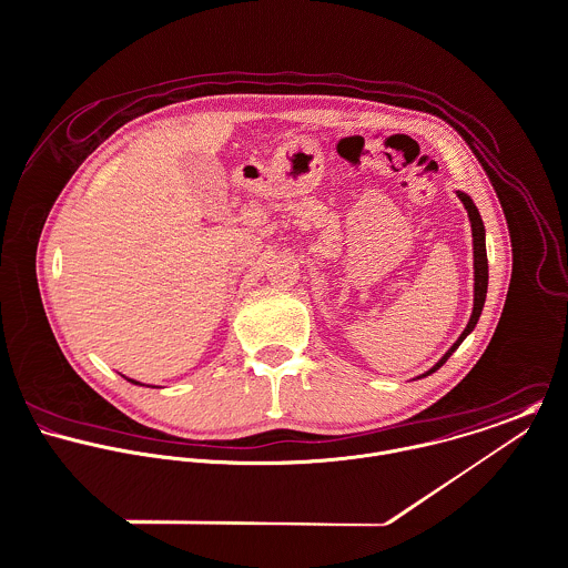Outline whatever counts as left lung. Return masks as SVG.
<instances>
[{
  "instance_id": "left-lung-1",
  "label": "left lung",
  "mask_w": 568,
  "mask_h": 568,
  "mask_svg": "<svg viewBox=\"0 0 568 568\" xmlns=\"http://www.w3.org/2000/svg\"><path fill=\"white\" fill-rule=\"evenodd\" d=\"M456 195H458V200L463 202V206H465V211H467V217H469V224H471V250H474V307H471V316H469V321H467V327L463 329V334L458 336V341L454 342L453 346L446 351V355H444L430 371H426V373L419 375V377H426V375L435 373L437 368H442V366L446 364V359L458 348V344L474 332V327H476V323H478V318H480L483 305H485V296H487V278H489L487 272H489V270H487V250H485V226H483L480 213H478V209L474 206L471 197H469L467 193H460V191H456ZM419 377H417V379H419Z\"/></svg>"
}]
</instances>
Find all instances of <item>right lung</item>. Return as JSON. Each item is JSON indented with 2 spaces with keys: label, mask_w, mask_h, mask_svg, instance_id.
<instances>
[{
  "label": "right lung",
  "mask_w": 568,
  "mask_h": 568,
  "mask_svg": "<svg viewBox=\"0 0 568 568\" xmlns=\"http://www.w3.org/2000/svg\"><path fill=\"white\" fill-rule=\"evenodd\" d=\"M126 382H131V384H138V386H144V384H140V382H135V379H129V377H126Z\"/></svg>",
  "instance_id": "1"
}]
</instances>
